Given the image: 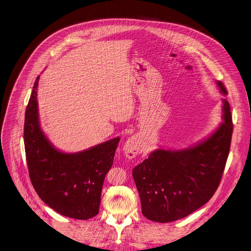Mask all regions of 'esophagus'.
Returning a JSON list of instances; mask_svg holds the SVG:
<instances>
[{
	"mask_svg": "<svg viewBox=\"0 0 251 251\" xmlns=\"http://www.w3.org/2000/svg\"><path fill=\"white\" fill-rule=\"evenodd\" d=\"M123 151L128 159H132L137 156L142 151V139L140 136H132L124 144Z\"/></svg>",
	"mask_w": 251,
	"mask_h": 251,
	"instance_id": "obj_1",
	"label": "esophagus"
}]
</instances>
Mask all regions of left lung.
<instances>
[{
  "label": "left lung",
  "mask_w": 251,
  "mask_h": 251,
  "mask_svg": "<svg viewBox=\"0 0 251 251\" xmlns=\"http://www.w3.org/2000/svg\"><path fill=\"white\" fill-rule=\"evenodd\" d=\"M222 95L227 91L216 82ZM223 122L207 138L182 150L159 148L135 166L132 175L143 215L167 223L184 218L209 201L219 186L228 157L233 124L223 99Z\"/></svg>",
  "instance_id": "obj_1"
}]
</instances>
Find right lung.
Returning <instances> with one entry per match:
<instances>
[{"label":"right lung","mask_w":251,"mask_h":251,"mask_svg":"<svg viewBox=\"0 0 251 251\" xmlns=\"http://www.w3.org/2000/svg\"><path fill=\"white\" fill-rule=\"evenodd\" d=\"M25 113L24 142L30 179L39 197L58 213L86 220L99 212L101 192L120 137L87 150L65 153L50 142L39 122L37 89Z\"/></svg>","instance_id":"1"}]
</instances>
